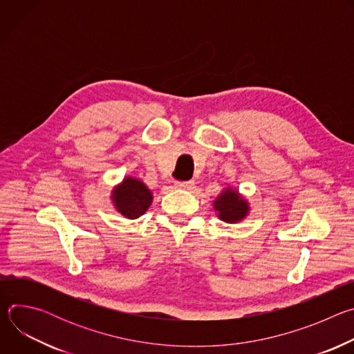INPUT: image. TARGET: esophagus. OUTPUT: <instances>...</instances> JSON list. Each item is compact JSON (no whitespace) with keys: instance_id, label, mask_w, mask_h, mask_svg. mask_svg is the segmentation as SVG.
Instances as JSON below:
<instances>
[{"instance_id":"obj_1","label":"esophagus","mask_w":354,"mask_h":354,"mask_svg":"<svg viewBox=\"0 0 354 354\" xmlns=\"http://www.w3.org/2000/svg\"><path fill=\"white\" fill-rule=\"evenodd\" d=\"M178 189H185V190H193L196 187L193 180H186V182H178L176 183Z\"/></svg>"}]
</instances>
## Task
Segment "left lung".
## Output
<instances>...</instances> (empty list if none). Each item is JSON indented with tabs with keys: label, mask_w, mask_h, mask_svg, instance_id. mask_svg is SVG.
<instances>
[{
	"label": "left lung",
	"mask_w": 354,
	"mask_h": 354,
	"mask_svg": "<svg viewBox=\"0 0 354 354\" xmlns=\"http://www.w3.org/2000/svg\"><path fill=\"white\" fill-rule=\"evenodd\" d=\"M214 209L220 213L218 217L227 223L241 221L248 213V205L238 192L227 189L214 201Z\"/></svg>",
	"instance_id": "8db88e82"
}]
</instances>
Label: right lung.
I'll use <instances>...</instances> for the list:
<instances>
[{
  "label": "right lung",
  "mask_w": 354,
  "mask_h": 354,
  "mask_svg": "<svg viewBox=\"0 0 354 354\" xmlns=\"http://www.w3.org/2000/svg\"><path fill=\"white\" fill-rule=\"evenodd\" d=\"M113 200L118 210L126 218H137L149 207L153 194L142 182L127 178L113 190Z\"/></svg>",
  "instance_id": "right-lung-1"
}]
</instances>
